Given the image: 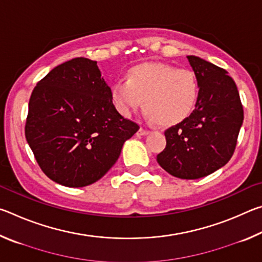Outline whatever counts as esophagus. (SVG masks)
<instances>
[{
    "mask_svg": "<svg viewBox=\"0 0 262 262\" xmlns=\"http://www.w3.org/2000/svg\"><path fill=\"white\" fill-rule=\"evenodd\" d=\"M149 133H150V130L144 129V128H140V129L137 130V135H139V136H144V135H148Z\"/></svg>",
    "mask_w": 262,
    "mask_h": 262,
    "instance_id": "obj_1",
    "label": "esophagus"
}]
</instances>
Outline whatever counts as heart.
<instances>
[{"label": "heart", "instance_id": "b5f03b06", "mask_svg": "<svg viewBox=\"0 0 262 262\" xmlns=\"http://www.w3.org/2000/svg\"><path fill=\"white\" fill-rule=\"evenodd\" d=\"M200 84L189 69L163 63H141L127 70L125 82L111 88V99L123 117L143 107L159 126H174L188 119L196 107Z\"/></svg>", "mask_w": 262, "mask_h": 262}]
</instances>
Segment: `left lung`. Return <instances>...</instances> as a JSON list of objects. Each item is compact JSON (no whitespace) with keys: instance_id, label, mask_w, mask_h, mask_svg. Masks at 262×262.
Wrapping results in <instances>:
<instances>
[{"instance_id":"obj_1","label":"left lung","mask_w":262,"mask_h":262,"mask_svg":"<svg viewBox=\"0 0 262 262\" xmlns=\"http://www.w3.org/2000/svg\"><path fill=\"white\" fill-rule=\"evenodd\" d=\"M187 59L200 84V97L188 119L165 130L166 147L157 155V162L177 178L199 179L232 157L244 111L227 70L199 56Z\"/></svg>"}]
</instances>
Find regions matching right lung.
I'll return each instance as SVG.
<instances>
[{
    "mask_svg": "<svg viewBox=\"0 0 262 262\" xmlns=\"http://www.w3.org/2000/svg\"><path fill=\"white\" fill-rule=\"evenodd\" d=\"M139 128L115 108L97 61L76 57L34 88L25 137L48 178L84 187L106 174Z\"/></svg>",
    "mask_w": 262,
    "mask_h": 262,
    "instance_id": "obj_1",
    "label": "right lung"
}]
</instances>
